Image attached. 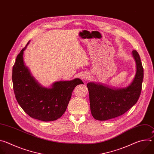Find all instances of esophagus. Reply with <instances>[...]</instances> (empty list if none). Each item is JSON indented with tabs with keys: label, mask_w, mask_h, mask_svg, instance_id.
<instances>
[{
	"label": "esophagus",
	"mask_w": 154,
	"mask_h": 154,
	"mask_svg": "<svg viewBox=\"0 0 154 154\" xmlns=\"http://www.w3.org/2000/svg\"><path fill=\"white\" fill-rule=\"evenodd\" d=\"M81 79H82V80H85V81H88V80H89V79H90V75H89V74H88L87 72H85V73H83V74H82V75H81Z\"/></svg>",
	"instance_id": "esophagus-1"
}]
</instances>
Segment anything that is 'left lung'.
<instances>
[{
    "instance_id": "obj_1",
    "label": "left lung",
    "mask_w": 154,
    "mask_h": 154,
    "mask_svg": "<svg viewBox=\"0 0 154 154\" xmlns=\"http://www.w3.org/2000/svg\"><path fill=\"white\" fill-rule=\"evenodd\" d=\"M132 56L137 71L133 81L127 87L116 88L95 82L87 84L91 112L94 119L106 121L119 116L137 102L141 91L144 71L137 51H132Z\"/></svg>"
}]
</instances>
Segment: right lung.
Here are the masks:
<instances>
[{
	"label": "right lung",
	"mask_w": 154,
	"mask_h": 154,
	"mask_svg": "<svg viewBox=\"0 0 154 154\" xmlns=\"http://www.w3.org/2000/svg\"><path fill=\"white\" fill-rule=\"evenodd\" d=\"M21 50L13 68L12 80L16 99L31 118L42 121L60 118L66 110L74 88L83 82L80 79L54 82L51 88L42 86L32 75L24 62Z\"/></svg>",
	"instance_id": "right-lung-1"
}]
</instances>
